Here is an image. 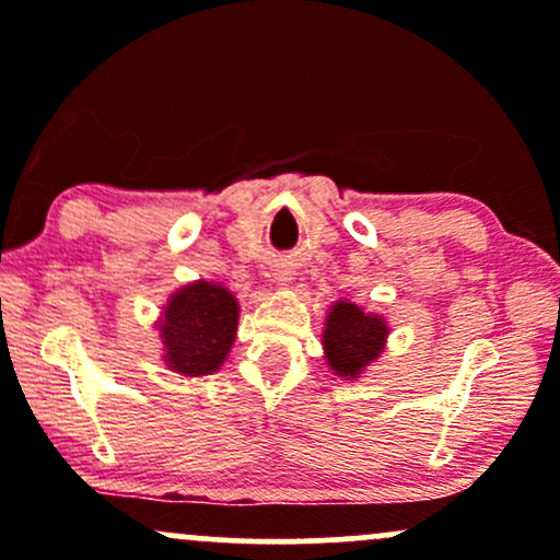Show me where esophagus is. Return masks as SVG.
I'll return each mask as SVG.
<instances>
[{"label":"esophagus","instance_id":"1","mask_svg":"<svg viewBox=\"0 0 560 560\" xmlns=\"http://www.w3.org/2000/svg\"><path fill=\"white\" fill-rule=\"evenodd\" d=\"M273 281H276V284H279V287H284L287 281H292V268H284V266L276 268V271H273Z\"/></svg>","mask_w":560,"mask_h":560}]
</instances>
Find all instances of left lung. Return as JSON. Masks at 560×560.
Segmentation results:
<instances>
[{
	"instance_id": "1",
	"label": "left lung",
	"mask_w": 560,
	"mask_h": 560,
	"mask_svg": "<svg viewBox=\"0 0 560 560\" xmlns=\"http://www.w3.org/2000/svg\"><path fill=\"white\" fill-rule=\"evenodd\" d=\"M387 337L389 324L382 313L365 311L345 298L331 302L320 334L326 365L334 376L355 382L382 355Z\"/></svg>"
}]
</instances>
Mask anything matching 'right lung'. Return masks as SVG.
I'll list each match as a JSON object with an SVG mask.
<instances>
[{
	"instance_id": "obj_1",
	"label": "right lung",
	"mask_w": 560,
	"mask_h": 560,
	"mask_svg": "<svg viewBox=\"0 0 560 560\" xmlns=\"http://www.w3.org/2000/svg\"><path fill=\"white\" fill-rule=\"evenodd\" d=\"M240 326V300L218 281H189L163 305L155 329L173 374L208 376L226 363Z\"/></svg>"
}]
</instances>
